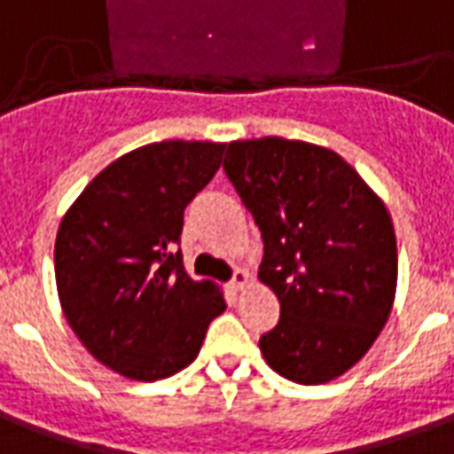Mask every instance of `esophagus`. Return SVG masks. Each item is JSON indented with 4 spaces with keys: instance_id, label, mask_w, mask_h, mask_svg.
<instances>
[{
    "instance_id": "esophagus-1",
    "label": "esophagus",
    "mask_w": 454,
    "mask_h": 454,
    "mask_svg": "<svg viewBox=\"0 0 454 454\" xmlns=\"http://www.w3.org/2000/svg\"><path fill=\"white\" fill-rule=\"evenodd\" d=\"M247 283H249V273H247V270H241V268H237V270H234V276H231V280H230V287L231 290H244V287H247Z\"/></svg>"
}]
</instances>
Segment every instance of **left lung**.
<instances>
[{
	"mask_svg": "<svg viewBox=\"0 0 454 454\" xmlns=\"http://www.w3.org/2000/svg\"><path fill=\"white\" fill-rule=\"evenodd\" d=\"M223 168L259 224V278L280 300V319L259 339L263 358L297 385L343 375L395 302L387 207L336 152L309 142H230Z\"/></svg>",
	"mask_w": 454,
	"mask_h": 454,
	"instance_id": "left-lung-1",
	"label": "left lung"
}]
</instances>
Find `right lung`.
Listing matches in <instances>:
<instances>
[{
    "mask_svg": "<svg viewBox=\"0 0 454 454\" xmlns=\"http://www.w3.org/2000/svg\"><path fill=\"white\" fill-rule=\"evenodd\" d=\"M224 145L167 140L115 159L62 217L58 295L79 340L115 372L154 382L191 365L224 312L210 280L181 266L184 210L223 164Z\"/></svg>",
    "mask_w": 454,
    "mask_h": 454,
    "instance_id": "add662e5",
    "label": "right lung"
}]
</instances>
